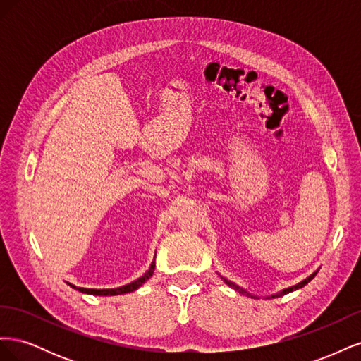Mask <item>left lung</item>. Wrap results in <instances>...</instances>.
<instances>
[{"label":"left lung","instance_id":"left-lung-1","mask_svg":"<svg viewBox=\"0 0 361 361\" xmlns=\"http://www.w3.org/2000/svg\"><path fill=\"white\" fill-rule=\"evenodd\" d=\"M316 274H318V271H316V272H313V274L312 276H309L307 279H304L302 281H300L298 283V285H295V286H290V288H288V289H283L280 293H276V295H272V298H274V297H281V295H285V293H289V292H292V290H297V289H300V288H302V286H305V285H307V283L316 276ZM226 283H227V285L228 286H231V288H233L235 290H239V292H241V293H247V295H250L248 292H245L244 289H241V288H239V286H236L235 285V283H232V281H228V280H226V279H223ZM251 297H253V295H251Z\"/></svg>","mask_w":361,"mask_h":361}]
</instances>
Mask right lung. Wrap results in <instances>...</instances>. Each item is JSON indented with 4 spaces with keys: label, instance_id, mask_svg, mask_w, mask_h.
<instances>
[{
    "label": "right lung",
    "instance_id": "add662e5",
    "mask_svg": "<svg viewBox=\"0 0 361 361\" xmlns=\"http://www.w3.org/2000/svg\"><path fill=\"white\" fill-rule=\"evenodd\" d=\"M154 269H155V259H154V262H152V265H150V268L146 271V274H145V276H141L140 279L134 280L133 283H128V285H125V286L114 288V289H87V288H76V286L71 285V283H68V285H69V286H72V288H73V289H76V290L82 292V293L101 295V297H108V295H122V293H128V292H134V290H137L141 285H143V283H146V281L152 277V274H154Z\"/></svg>",
    "mask_w": 361,
    "mask_h": 361
}]
</instances>
